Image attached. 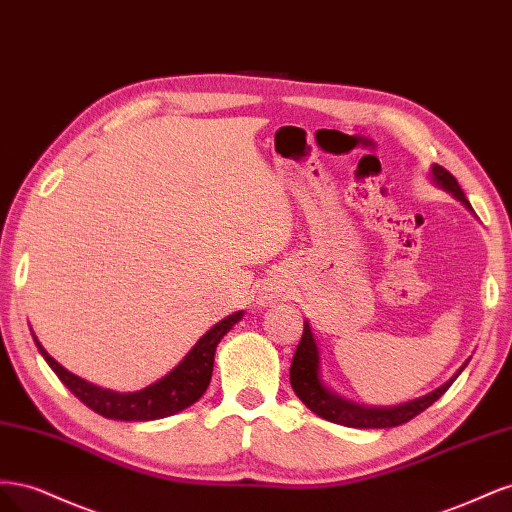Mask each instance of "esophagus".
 Returning a JSON list of instances; mask_svg holds the SVG:
<instances>
[{
    "mask_svg": "<svg viewBox=\"0 0 512 512\" xmlns=\"http://www.w3.org/2000/svg\"><path fill=\"white\" fill-rule=\"evenodd\" d=\"M284 297V286L280 282H269L258 294V305H273Z\"/></svg>",
    "mask_w": 512,
    "mask_h": 512,
    "instance_id": "34e87169",
    "label": "esophagus"
}]
</instances>
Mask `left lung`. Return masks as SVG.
Listing matches in <instances>:
<instances>
[{
	"mask_svg": "<svg viewBox=\"0 0 512 512\" xmlns=\"http://www.w3.org/2000/svg\"><path fill=\"white\" fill-rule=\"evenodd\" d=\"M429 177L433 183L438 185V188L446 190L448 194H453L463 207L474 213L466 194H463V190L459 188L457 179L448 173L446 168H442L438 164H431ZM468 363H470V359L455 371V376H451L442 386H438L436 391H431L423 397H416L412 401H406V404L386 406V408L356 404V401H350L342 395H337L333 389H329L327 382H324L320 348H318V342L314 337L312 324H309V320H305L301 342L297 346V352H294V356H292L290 384H292V391L297 393V397L303 401V404L314 414L324 418V421L346 425V427H356V429H386V427L404 425V423L412 421L416 414L427 410L433 401H438L448 391V386L457 380V376L463 369H466Z\"/></svg>",
	"mask_w": 512,
	"mask_h": 512,
	"instance_id": "8db88e82",
	"label": "left lung"
}]
</instances>
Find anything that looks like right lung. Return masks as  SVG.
Wrapping results in <instances>:
<instances>
[{
	"label": "right lung",
	"mask_w": 512,
	"mask_h": 512,
	"mask_svg": "<svg viewBox=\"0 0 512 512\" xmlns=\"http://www.w3.org/2000/svg\"><path fill=\"white\" fill-rule=\"evenodd\" d=\"M243 314V309H239V312L226 316L218 324H213V327L194 344V348L183 356L177 367L170 369L160 380L151 382L145 389L134 393H117L111 389H102V386L72 374V371H68L64 365H59L53 356L42 348L34 331L32 335L42 359L49 363L57 378L68 386V391L74 397H79L87 408L98 412L104 418H113V421H156V418L173 416L185 408H190L205 395L213 374L215 348H218L220 339L243 318Z\"/></svg>",
	"instance_id": "1"
}]
</instances>
